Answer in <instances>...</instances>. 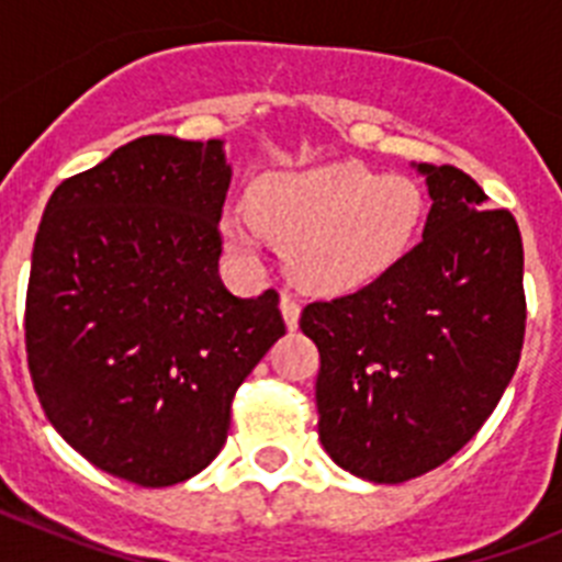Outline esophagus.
I'll return each mask as SVG.
<instances>
[{"instance_id":"1","label":"esophagus","mask_w":562,"mask_h":562,"mask_svg":"<svg viewBox=\"0 0 562 562\" xmlns=\"http://www.w3.org/2000/svg\"><path fill=\"white\" fill-rule=\"evenodd\" d=\"M281 315H284L286 329H297V321H301V306L292 295H281Z\"/></svg>"}]
</instances>
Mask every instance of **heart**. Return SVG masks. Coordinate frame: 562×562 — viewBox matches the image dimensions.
<instances>
[{
    "mask_svg": "<svg viewBox=\"0 0 562 562\" xmlns=\"http://www.w3.org/2000/svg\"><path fill=\"white\" fill-rule=\"evenodd\" d=\"M252 216L225 220L227 247L256 261L261 238L284 245L286 267L312 290L342 292L385 276L414 245L425 216L408 177H374L357 162L270 173L250 193Z\"/></svg>",
    "mask_w": 562,
    "mask_h": 562,
    "instance_id": "obj_1",
    "label": "heart"
}]
</instances>
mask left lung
<instances>
[{
  "label": "left lung",
  "instance_id": "8db88e82",
  "mask_svg": "<svg viewBox=\"0 0 562 562\" xmlns=\"http://www.w3.org/2000/svg\"><path fill=\"white\" fill-rule=\"evenodd\" d=\"M430 213L422 241L369 286L315 301L317 436L337 467L402 484L445 464L493 414L520 360L524 245L509 211L453 166L411 162Z\"/></svg>",
  "mask_w": 562,
  "mask_h": 562
}]
</instances>
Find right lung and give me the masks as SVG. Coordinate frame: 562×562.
I'll use <instances>...</instances> for the list:
<instances>
[{
	"instance_id": "1",
	"label": "right lung",
	"mask_w": 562,
	"mask_h": 562,
	"mask_svg": "<svg viewBox=\"0 0 562 562\" xmlns=\"http://www.w3.org/2000/svg\"><path fill=\"white\" fill-rule=\"evenodd\" d=\"M222 140L148 134L53 191L30 265L27 362L49 425L109 475L171 486L227 439L236 389L284 335L276 290L220 276Z\"/></svg>"
}]
</instances>
